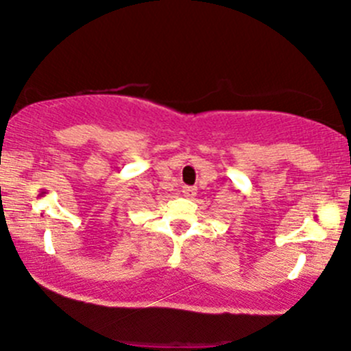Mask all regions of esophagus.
I'll use <instances>...</instances> for the list:
<instances>
[{
    "mask_svg": "<svg viewBox=\"0 0 351 351\" xmlns=\"http://www.w3.org/2000/svg\"><path fill=\"white\" fill-rule=\"evenodd\" d=\"M182 193H184V196H186V197H193V196H196L197 189H196V187H193V186H184Z\"/></svg>",
    "mask_w": 351,
    "mask_h": 351,
    "instance_id": "obj_1",
    "label": "esophagus"
}]
</instances>
